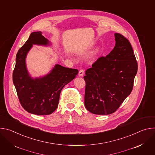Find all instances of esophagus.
I'll use <instances>...</instances> for the list:
<instances>
[{
	"instance_id": "obj_1",
	"label": "esophagus",
	"mask_w": 155,
	"mask_h": 155,
	"mask_svg": "<svg viewBox=\"0 0 155 155\" xmlns=\"http://www.w3.org/2000/svg\"><path fill=\"white\" fill-rule=\"evenodd\" d=\"M78 75H79V76L82 77V76L84 75V70H83V69H81V70L79 71Z\"/></svg>"
}]
</instances>
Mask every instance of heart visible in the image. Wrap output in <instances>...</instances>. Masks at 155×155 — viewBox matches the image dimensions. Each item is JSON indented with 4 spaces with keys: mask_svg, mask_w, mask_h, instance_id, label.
<instances>
[{
    "mask_svg": "<svg viewBox=\"0 0 155 155\" xmlns=\"http://www.w3.org/2000/svg\"><path fill=\"white\" fill-rule=\"evenodd\" d=\"M99 49H97V50L95 51V52H94V54H97V53H99Z\"/></svg>",
    "mask_w": 155,
    "mask_h": 155,
    "instance_id": "obj_1",
    "label": "heart"
}]
</instances>
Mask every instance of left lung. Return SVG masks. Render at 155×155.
Returning a JSON list of instances; mask_svg holds the SVG:
<instances>
[{
    "label": "left lung",
    "instance_id": "8db88e82",
    "mask_svg": "<svg viewBox=\"0 0 155 155\" xmlns=\"http://www.w3.org/2000/svg\"><path fill=\"white\" fill-rule=\"evenodd\" d=\"M115 46L106 56L99 57L87 69L84 105L96 115H109L118 110L130 94L138 65L128 39L115 33Z\"/></svg>",
    "mask_w": 155,
    "mask_h": 155
}]
</instances>
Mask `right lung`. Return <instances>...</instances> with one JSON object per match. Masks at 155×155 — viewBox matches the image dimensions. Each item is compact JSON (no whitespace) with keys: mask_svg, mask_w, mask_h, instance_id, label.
Segmentation results:
<instances>
[{"mask_svg":"<svg viewBox=\"0 0 155 155\" xmlns=\"http://www.w3.org/2000/svg\"><path fill=\"white\" fill-rule=\"evenodd\" d=\"M41 34V32L31 33L28 40L18 50L13 72V81L23 108L34 115H47L55 111L62 88L75 78L78 71L56 64L46 76L32 78L27 71L25 59L33 44H49V41Z\"/></svg>","mask_w":155,"mask_h":155,"instance_id":"1","label":"right lung"}]
</instances>
